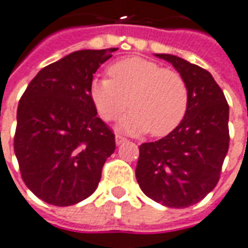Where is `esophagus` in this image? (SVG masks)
Returning a JSON list of instances; mask_svg holds the SVG:
<instances>
[{"instance_id": "esophagus-1", "label": "esophagus", "mask_w": 248, "mask_h": 248, "mask_svg": "<svg viewBox=\"0 0 248 248\" xmlns=\"http://www.w3.org/2000/svg\"><path fill=\"white\" fill-rule=\"evenodd\" d=\"M126 140H127V139L124 138V137H122V135H119V134H117V135H115V144H117V146L122 144V143L126 142Z\"/></svg>"}]
</instances>
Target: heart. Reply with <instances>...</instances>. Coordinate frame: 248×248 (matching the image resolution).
Masks as SVG:
<instances>
[{"instance_id":"1","label":"heart","mask_w":248,"mask_h":248,"mask_svg":"<svg viewBox=\"0 0 248 248\" xmlns=\"http://www.w3.org/2000/svg\"><path fill=\"white\" fill-rule=\"evenodd\" d=\"M109 76L93 78L89 93L105 121L131 108L118 124L124 133L164 137L184 119L189 94L179 72L148 59L127 58L110 65Z\"/></svg>"}]
</instances>
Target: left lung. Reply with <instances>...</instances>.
Returning a JSON list of instances; mask_svg holds the SVG:
<instances>
[{
  "label": "left lung",
  "instance_id": "obj_1",
  "mask_svg": "<svg viewBox=\"0 0 248 248\" xmlns=\"http://www.w3.org/2000/svg\"><path fill=\"white\" fill-rule=\"evenodd\" d=\"M184 78L189 102L181 124L164 138L139 146L135 176L147 197L168 208H188L210 193L229 150V105L203 68L170 54H155Z\"/></svg>",
  "mask_w": 248,
  "mask_h": 248
}]
</instances>
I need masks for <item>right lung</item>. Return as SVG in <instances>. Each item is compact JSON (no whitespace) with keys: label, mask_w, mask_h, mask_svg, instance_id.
<instances>
[{"label":"right lung","mask_w":248,"mask_h":248,"mask_svg":"<svg viewBox=\"0 0 248 248\" xmlns=\"http://www.w3.org/2000/svg\"><path fill=\"white\" fill-rule=\"evenodd\" d=\"M114 51H75L40 69L21 97L14 152L25 184L45 202L69 206L88 199L114 152V134L89 93L93 75Z\"/></svg>","instance_id":"obj_1"}]
</instances>
